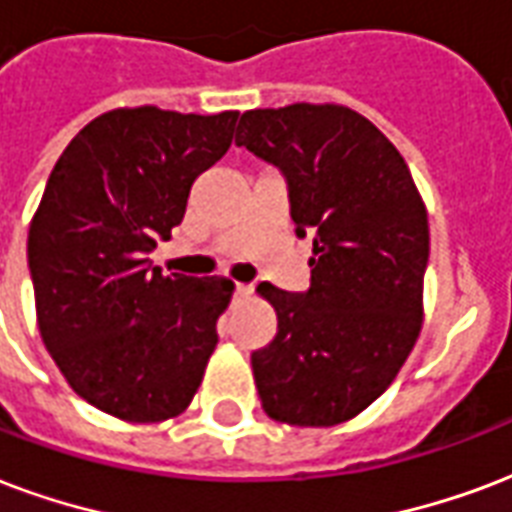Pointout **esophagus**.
I'll list each match as a JSON object with an SVG mask.
<instances>
[{
	"label": "esophagus",
	"mask_w": 512,
	"mask_h": 512,
	"mask_svg": "<svg viewBox=\"0 0 512 512\" xmlns=\"http://www.w3.org/2000/svg\"><path fill=\"white\" fill-rule=\"evenodd\" d=\"M249 295H252V287H249V284H236V290H233V298L244 300V298H249Z\"/></svg>",
	"instance_id": "34e87169"
}]
</instances>
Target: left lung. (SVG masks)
<instances>
[{
	"instance_id": "left-lung-1",
	"label": "left lung",
	"mask_w": 512,
	"mask_h": 512,
	"mask_svg": "<svg viewBox=\"0 0 512 512\" xmlns=\"http://www.w3.org/2000/svg\"><path fill=\"white\" fill-rule=\"evenodd\" d=\"M236 144L282 171L295 233L314 236L306 292L257 287L276 311L252 354L263 411L292 427L354 419L395 381L424 317L429 225L411 169L341 104L249 109Z\"/></svg>"
}]
</instances>
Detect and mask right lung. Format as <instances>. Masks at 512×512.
Returning <instances> with one entry per match:
<instances>
[{"mask_svg":"<svg viewBox=\"0 0 512 512\" xmlns=\"http://www.w3.org/2000/svg\"><path fill=\"white\" fill-rule=\"evenodd\" d=\"M236 117L112 109L50 171L29 225L39 335L66 384L109 416L174 419L201 386L233 282L163 276L147 255L228 152Z\"/></svg>","mask_w":512,"mask_h":512,"instance_id":"1","label":"right lung"}]
</instances>
